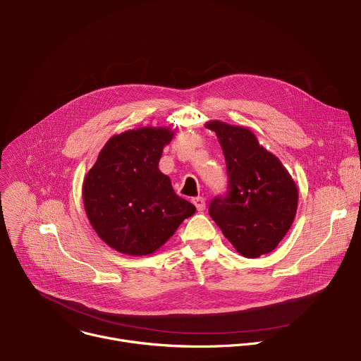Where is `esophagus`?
Wrapping results in <instances>:
<instances>
[{"mask_svg":"<svg viewBox=\"0 0 361 361\" xmlns=\"http://www.w3.org/2000/svg\"><path fill=\"white\" fill-rule=\"evenodd\" d=\"M192 204L195 205L197 212H202L205 209V200L202 197H195L192 198Z\"/></svg>","mask_w":361,"mask_h":361,"instance_id":"esophagus-1","label":"esophagus"}]
</instances>
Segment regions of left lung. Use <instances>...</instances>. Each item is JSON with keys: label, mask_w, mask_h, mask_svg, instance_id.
Instances as JSON below:
<instances>
[{"label": "left lung", "mask_w": 361, "mask_h": 361, "mask_svg": "<svg viewBox=\"0 0 361 361\" xmlns=\"http://www.w3.org/2000/svg\"><path fill=\"white\" fill-rule=\"evenodd\" d=\"M221 145L228 194L210 204L224 237L247 259L273 251L290 230L298 204L295 181L255 134L220 120L205 123Z\"/></svg>", "instance_id": "8db88e82"}]
</instances>
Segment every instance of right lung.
I'll list each match as a JSON object with an SVG mask.
<instances>
[{"mask_svg": "<svg viewBox=\"0 0 361 361\" xmlns=\"http://www.w3.org/2000/svg\"><path fill=\"white\" fill-rule=\"evenodd\" d=\"M174 134L169 127H138L116 134L84 178L87 219L97 235L121 254L156 252L195 213L159 169Z\"/></svg>", "mask_w": 361, "mask_h": 361, "instance_id": "1", "label": "right lung"}]
</instances>
